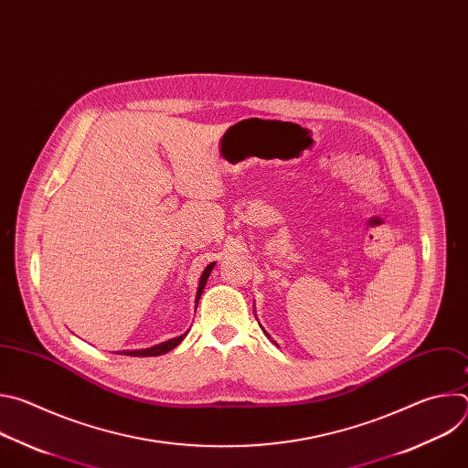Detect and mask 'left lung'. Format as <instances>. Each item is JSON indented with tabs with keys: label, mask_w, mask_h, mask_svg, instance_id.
<instances>
[{
	"label": "left lung",
	"mask_w": 468,
	"mask_h": 468,
	"mask_svg": "<svg viewBox=\"0 0 468 468\" xmlns=\"http://www.w3.org/2000/svg\"><path fill=\"white\" fill-rule=\"evenodd\" d=\"M266 337H271V335H269V333H266Z\"/></svg>",
	"instance_id": "8db88e82"
}]
</instances>
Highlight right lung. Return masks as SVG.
Returning <instances> with one entry per match:
<instances>
[{
	"instance_id": "right-lung-1",
	"label": "right lung",
	"mask_w": 468,
	"mask_h": 468,
	"mask_svg": "<svg viewBox=\"0 0 468 468\" xmlns=\"http://www.w3.org/2000/svg\"><path fill=\"white\" fill-rule=\"evenodd\" d=\"M215 264H217V262H209V264L206 266V271L202 272V276H199V283H197V291H196V307H197L199 296H202V292H204V289H206V283H207V280H209V276H211V272H213V269H215ZM186 333H188V331H186ZM186 333H183V335H179V337H176V339H170V341H165V343H161V345H155V346H152V348L123 350V352H120V354L131 356V357H155V356H163V354L174 350V348L186 337Z\"/></svg>"
}]
</instances>
